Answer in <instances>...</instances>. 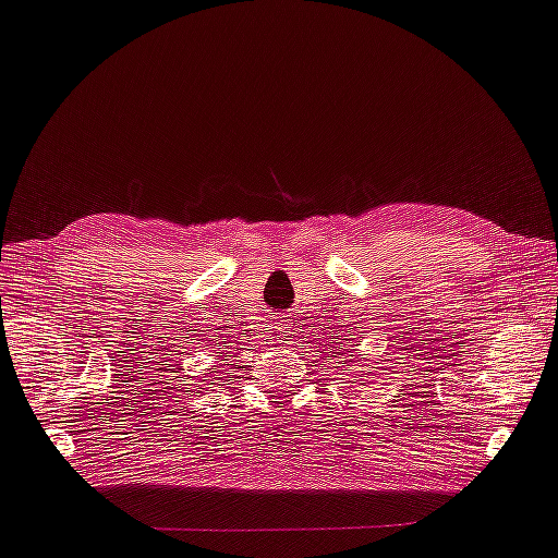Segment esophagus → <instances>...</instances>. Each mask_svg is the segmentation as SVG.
<instances>
[{"instance_id": "34e87169", "label": "esophagus", "mask_w": 558, "mask_h": 558, "mask_svg": "<svg viewBox=\"0 0 558 558\" xmlns=\"http://www.w3.org/2000/svg\"><path fill=\"white\" fill-rule=\"evenodd\" d=\"M283 325H287V323H283V320H279V335H277V338H281V342H283V332H287V328H283Z\"/></svg>"}]
</instances>
